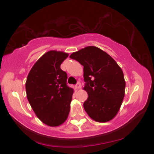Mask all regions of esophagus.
<instances>
[{"label":"esophagus","mask_w":154,"mask_h":154,"mask_svg":"<svg viewBox=\"0 0 154 154\" xmlns=\"http://www.w3.org/2000/svg\"><path fill=\"white\" fill-rule=\"evenodd\" d=\"M81 87H82V85H81V83H80V82H77V85H75L76 89H77V90L80 89Z\"/></svg>","instance_id":"esophagus-1"}]
</instances>
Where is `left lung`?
I'll return each mask as SVG.
<instances>
[{"label":"left lung","instance_id":"left-lung-1","mask_svg":"<svg viewBox=\"0 0 154 154\" xmlns=\"http://www.w3.org/2000/svg\"><path fill=\"white\" fill-rule=\"evenodd\" d=\"M70 58L83 66L88 99L83 106L88 116L98 122L114 119L122 103L125 80L122 69L111 56L95 46L72 53Z\"/></svg>","mask_w":154,"mask_h":154}]
</instances>
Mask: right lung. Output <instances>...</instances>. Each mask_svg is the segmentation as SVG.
I'll list each match as a JSON object with an SVG mask.
<instances>
[{"mask_svg": "<svg viewBox=\"0 0 154 154\" xmlns=\"http://www.w3.org/2000/svg\"><path fill=\"white\" fill-rule=\"evenodd\" d=\"M68 56L63 51H48L35 62L26 78L28 101L48 126H60L69 114L74 90L67 86V74L60 67Z\"/></svg>", "mask_w": 154, "mask_h": 154, "instance_id": "obj_1", "label": "right lung"}]
</instances>
